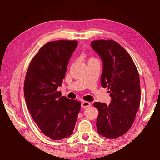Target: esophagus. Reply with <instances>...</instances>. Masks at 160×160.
<instances>
[{
	"mask_svg": "<svg viewBox=\"0 0 160 160\" xmlns=\"http://www.w3.org/2000/svg\"><path fill=\"white\" fill-rule=\"evenodd\" d=\"M91 105V103L90 102H88V101H83L81 103V107L83 108H88L89 107V106Z\"/></svg>",
	"mask_w": 160,
	"mask_h": 160,
	"instance_id": "esophagus-1",
	"label": "esophagus"
}]
</instances>
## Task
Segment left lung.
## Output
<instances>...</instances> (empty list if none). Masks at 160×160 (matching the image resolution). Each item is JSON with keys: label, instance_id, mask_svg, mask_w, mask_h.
I'll return each mask as SVG.
<instances>
[{"label": "left lung", "instance_id": "1", "mask_svg": "<svg viewBox=\"0 0 160 160\" xmlns=\"http://www.w3.org/2000/svg\"><path fill=\"white\" fill-rule=\"evenodd\" d=\"M91 46L103 62L101 84L111 98L107 105L95 102L98 133L109 139L124 135L131 128L140 104L138 71L129 53L113 40H96Z\"/></svg>", "mask_w": 160, "mask_h": 160}]
</instances>
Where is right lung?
<instances>
[{
	"instance_id": "1",
	"label": "right lung",
	"mask_w": 160,
	"mask_h": 160,
	"mask_svg": "<svg viewBox=\"0 0 160 160\" xmlns=\"http://www.w3.org/2000/svg\"><path fill=\"white\" fill-rule=\"evenodd\" d=\"M77 44V41L66 40L46 43L26 73L24 95L28 109L42 133L53 140L71 136L80 111L79 101L61 96L57 91Z\"/></svg>"
}]
</instances>
